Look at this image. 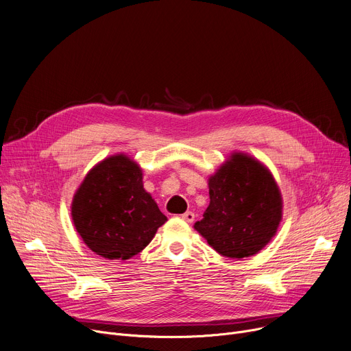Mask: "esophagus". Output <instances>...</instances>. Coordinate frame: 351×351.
I'll list each match as a JSON object with an SVG mask.
<instances>
[{
	"instance_id": "esophagus-1",
	"label": "esophagus",
	"mask_w": 351,
	"mask_h": 351,
	"mask_svg": "<svg viewBox=\"0 0 351 351\" xmlns=\"http://www.w3.org/2000/svg\"><path fill=\"white\" fill-rule=\"evenodd\" d=\"M180 217L185 220V222H188V223H192L193 220H195V213L193 212H185L183 215H180Z\"/></svg>"
}]
</instances>
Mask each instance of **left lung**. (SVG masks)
Returning <instances> with one entry per match:
<instances>
[{"instance_id": "left-lung-1", "label": "left lung", "mask_w": 351, "mask_h": 351, "mask_svg": "<svg viewBox=\"0 0 351 351\" xmlns=\"http://www.w3.org/2000/svg\"><path fill=\"white\" fill-rule=\"evenodd\" d=\"M210 204L195 229L222 256L242 259L261 252L278 232L282 195L254 158L234 152L209 178Z\"/></svg>"}]
</instances>
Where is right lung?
<instances>
[{
  "label": "right lung",
  "mask_w": 351,
  "mask_h": 351,
  "mask_svg": "<svg viewBox=\"0 0 351 351\" xmlns=\"http://www.w3.org/2000/svg\"><path fill=\"white\" fill-rule=\"evenodd\" d=\"M71 215L84 243L109 261L142 252L168 220L143 189L138 163L122 154L88 172L73 195Z\"/></svg>",
  "instance_id": "right-lung-1"
}]
</instances>
